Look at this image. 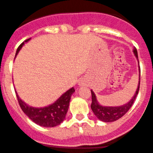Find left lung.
<instances>
[{
    "label": "left lung",
    "instance_id": "obj_1",
    "mask_svg": "<svg viewBox=\"0 0 153 153\" xmlns=\"http://www.w3.org/2000/svg\"><path fill=\"white\" fill-rule=\"evenodd\" d=\"M133 53H134L135 56L138 59V53L137 50L135 47L133 49ZM139 62V60H138ZM140 64V63H139ZM139 70H140V79H139V84H138L137 89L135 93L134 96L132 97L130 100L127 103L124 104L123 106H104L100 105L97 101V97H96L95 93L93 90H91L92 94V103H91V109L93 110V113L96 117L99 119L100 120L105 123H111L114 122L116 120H119L122 117H123L124 115L129 111V109H130L132 105L134 102L136 97L137 96L138 93H139V90H140V67L139 66Z\"/></svg>",
    "mask_w": 153,
    "mask_h": 153
}]
</instances>
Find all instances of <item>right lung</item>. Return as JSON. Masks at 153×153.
<instances>
[{"label":"right lung","instance_id":"add662e5","mask_svg":"<svg viewBox=\"0 0 153 153\" xmlns=\"http://www.w3.org/2000/svg\"><path fill=\"white\" fill-rule=\"evenodd\" d=\"M30 39H27L24 42L27 43V41H29ZM24 42H23L22 44L18 47L17 51H16L15 56H17L20 50L21 49V47L24 44ZM74 92H75V90L74 87H72L67 92H65L63 94H62L53 103L47 106L40 108L33 107V106L27 105L19 97L17 92H16V95H17V100H18L20 106L23 112L33 123L40 126L54 127L60 125L65 120L67 110H68L69 105H70V98Z\"/></svg>","mask_w":153,"mask_h":153}]
</instances>
